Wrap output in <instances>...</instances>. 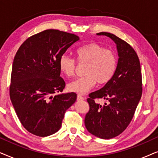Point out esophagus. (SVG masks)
Returning <instances> with one entry per match:
<instances>
[{
  "instance_id": "esophagus-1",
  "label": "esophagus",
  "mask_w": 158,
  "mask_h": 158,
  "mask_svg": "<svg viewBox=\"0 0 158 158\" xmlns=\"http://www.w3.org/2000/svg\"><path fill=\"white\" fill-rule=\"evenodd\" d=\"M84 99V98L82 96H81V95H77V101H82V100H83Z\"/></svg>"
}]
</instances>
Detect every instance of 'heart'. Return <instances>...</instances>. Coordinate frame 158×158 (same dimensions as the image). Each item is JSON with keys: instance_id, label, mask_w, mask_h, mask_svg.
<instances>
[{"instance_id": "obj_1", "label": "heart", "mask_w": 158, "mask_h": 158, "mask_svg": "<svg viewBox=\"0 0 158 158\" xmlns=\"http://www.w3.org/2000/svg\"><path fill=\"white\" fill-rule=\"evenodd\" d=\"M77 63L85 64L83 77L68 84V90L85 94L98 83L103 85L111 81L117 67V57L114 51L105 49L96 43H89L75 51ZM76 61L68 56L62 55L59 60V68L62 74L71 77L75 75Z\"/></svg>"}]
</instances>
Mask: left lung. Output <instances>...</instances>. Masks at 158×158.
<instances>
[{
  "label": "left lung",
  "instance_id": "left-lung-1",
  "mask_svg": "<svg viewBox=\"0 0 158 158\" xmlns=\"http://www.w3.org/2000/svg\"><path fill=\"white\" fill-rule=\"evenodd\" d=\"M97 34L109 36L116 43L118 60L111 81L89 94L85 125L90 134L109 139L122 133L132 119L142 94V72L139 57L130 44L113 34ZM99 98L108 102L101 106L95 101Z\"/></svg>",
  "mask_w": 158,
  "mask_h": 158
}]
</instances>
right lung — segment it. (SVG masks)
Masks as SVG:
<instances>
[{"instance_id":"1","label":"right lung","mask_w":158,"mask_h":158,"mask_svg":"<svg viewBox=\"0 0 158 158\" xmlns=\"http://www.w3.org/2000/svg\"><path fill=\"white\" fill-rule=\"evenodd\" d=\"M80 40L74 34L44 30L30 36L19 47L12 66L10 98L23 127L39 137L59 130L65 111L77 94H58L65 87L59 60Z\"/></svg>"}]
</instances>
